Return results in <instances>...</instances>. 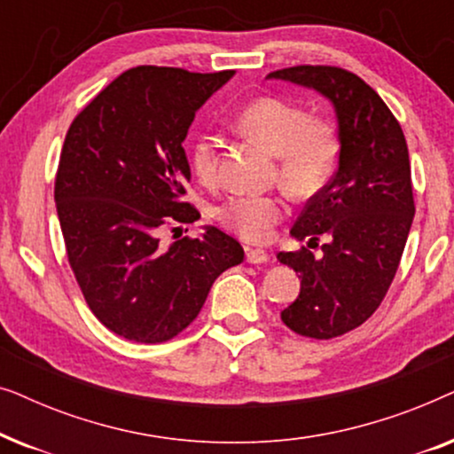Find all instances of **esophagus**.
I'll return each mask as SVG.
<instances>
[{
  "instance_id": "esophagus-1",
  "label": "esophagus",
  "mask_w": 454,
  "mask_h": 454,
  "mask_svg": "<svg viewBox=\"0 0 454 454\" xmlns=\"http://www.w3.org/2000/svg\"><path fill=\"white\" fill-rule=\"evenodd\" d=\"M246 260L250 264H264V262H269V254H266L264 250H252V247H247Z\"/></svg>"
}]
</instances>
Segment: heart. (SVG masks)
<instances>
[{
	"instance_id": "obj_1",
	"label": "heart",
	"mask_w": 454,
	"mask_h": 454,
	"mask_svg": "<svg viewBox=\"0 0 454 454\" xmlns=\"http://www.w3.org/2000/svg\"><path fill=\"white\" fill-rule=\"evenodd\" d=\"M235 126L277 157V179L291 196L312 198L325 188L339 160L337 126L322 115H308L300 105L278 97L254 98L239 109ZM219 165V138L202 134L192 146V169L202 184H213ZM281 196L233 194L216 208V219L247 244H264L285 216Z\"/></svg>"
}]
</instances>
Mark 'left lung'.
<instances>
[{
    "mask_svg": "<svg viewBox=\"0 0 454 454\" xmlns=\"http://www.w3.org/2000/svg\"><path fill=\"white\" fill-rule=\"evenodd\" d=\"M269 78L318 90L337 114L339 169L291 229L308 246L325 233L322 256L277 254L301 278L281 320L301 337L334 339L376 312L399 269L415 215L405 134L380 95L343 67L295 66Z\"/></svg>",
    "mask_w": 454,
    "mask_h": 454,
    "instance_id": "1",
    "label": "left lung"
}]
</instances>
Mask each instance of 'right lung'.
Returning a JSON list of instances; mask_svg holds the SVG:
<instances>
[{
  "instance_id": "obj_1",
  "label": "right lung",
  "mask_w": 454,
  "mask_h": 454,
  "mask_svg": "<svg viewBox=\"0 0 454 454\" xmlns=\"http://www.w3.org/2000/svg\"><path fill=\"white\" fill-rule=\"evenodd\" d=\"M231 76L233 70L132 67L67 129L55 176L67 262L90 312L123 339L177 337L215 278L244 262L239 241L216 227L160 244L163 229L200 219L184 200L190 165L182 142L196 111Z\"/></svg>"
}]
</instances>
